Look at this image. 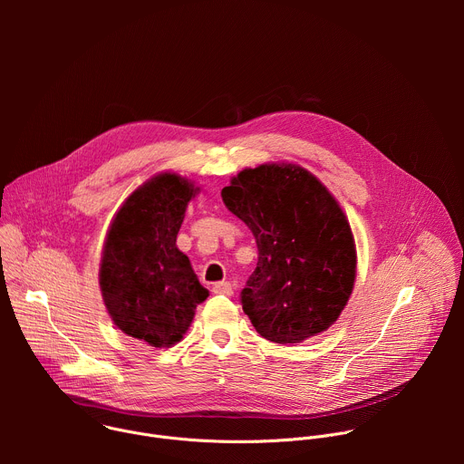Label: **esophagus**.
Returning a JSON list of instances; mask_svg holds the SVG:
<instances>
[{"mask_svg":"<svg viewBox=\"0 0 464 464\" xmlns=\"http://www.w3.org/2000/svg\"><path fill=\"white\" fill-rule=\"evenodd\" d=\"M213 292L218 295H233V286L229 283H217L213 285Z\"/></svg>","mask_w":464,"mask_h":464,"instance_id":"obj_1","label":"esophagus"}]
</instances>
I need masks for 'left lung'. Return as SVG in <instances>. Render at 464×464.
Segmentation results:
<instances>
[{
    "instance_id": "left-lung-1",
    "label": "left lung",
    "mask_w": 464,
    "mask_h": 464,
    "mask_svg": "<svg viewBox=\"0 0 464 464\" xmlns=\"http://www.w3.org/2000/svg\"><path fill=\"white\" fill-rule=\"evenodd\" d=\"M222 200L256 242L240 294L256 333L281 345L324 333L356 279L353 231L334 196L299 165L266 163L238 172Z\"/></svg>"
}]
</instances>
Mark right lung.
Instances as JSON below:
<instances>
[{
  "label": "right lung",
  "mask_w": 464,
  "mask_h": 464,
  "mask_svg": "<svg viewBox=\"0 0 464 464\" xmlns=\"http://www.w3.org/2000/svg\"><path fill=\"white\" fill-rule=\"evenodd\" d=\"M192 181L163 172L131 192L113 217L99 285L111 321L152 347L178 343L209 292L176 246Z\"/></svg>",
  "instance_id": "obj_1"
}]
</instances>
